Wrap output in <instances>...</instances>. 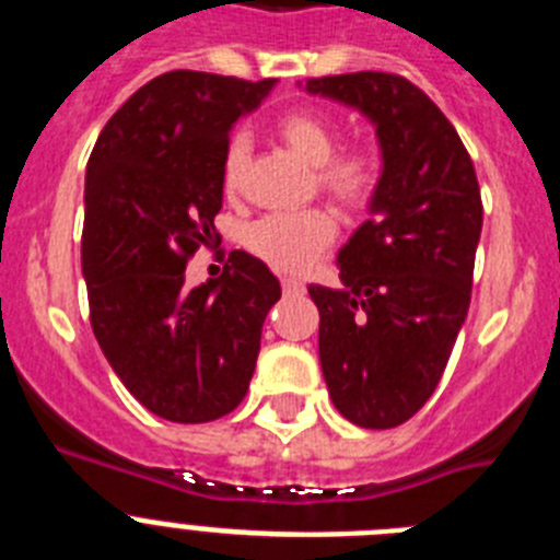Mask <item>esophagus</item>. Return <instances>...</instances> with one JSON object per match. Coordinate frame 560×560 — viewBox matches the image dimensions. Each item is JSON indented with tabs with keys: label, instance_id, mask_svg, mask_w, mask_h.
Returning <instances> with one entry per match:
<instances>
[{
	"label": "esophagus",
	"instance_id": "34e87169",
	"mask_svg": "<svg viewBox=\"0 0 560 560\" xmlns=\"http://www.w3.org/2000/svg\"><path fill=\"white\" fill-rule=\"evenodd\" d=\"M283 291L285 294H300V291H305V285L294 280V277H283Z\"/></svg>",
	"mask_w": 560,
	"mask_h": 560
}]
</instances>
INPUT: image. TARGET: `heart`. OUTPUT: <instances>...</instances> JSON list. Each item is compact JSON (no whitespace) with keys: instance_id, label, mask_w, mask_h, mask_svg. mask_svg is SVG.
Wrapping results in <instances>:
<instances>
[{"instance_id":"obj_1","label":"heart","mask_w":560,"mask_h":560,"mask_svg":"<svg viewBox=\"0 0 560 560\" xmlns=\"http://www.w3.org/2000/svg\"><path fill=\"white\" fill-rule=\"evenodd\" d=\"M277 133L285 145L300 153L308 165H316V185L345 210H364L384 179L381 151L370 142L339 148L341 128L328 112L314 106H296L277 117ZM249 160V137L232 133L221 156V185L235 192ZM336 219L325 207L296 212H271L246 226V246L271 269L296 275L319 260L334 244Z\"/></svg>"}]
</instances>
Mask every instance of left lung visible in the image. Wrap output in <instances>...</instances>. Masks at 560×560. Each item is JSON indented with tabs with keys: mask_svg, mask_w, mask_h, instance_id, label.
<instances>
[{
	"mask_svg": "<svg viewBox=\"0 0 560 560\" xmlns=\"http://www.w3.org/2000/svg\"><path fill=\"white\" fill-rule=\"evenodd\" d=\"M311 95L359 108L384 160L370 215L339 249V289L308 285L319 361L350 423H407L438 389L468 316L482 232L477 173L448 117L407 78H311Z\"/></svg>",
	"mask_w": 560,
	"mask_h": 560,
	"instance_id": "8db88e82",
	"label": "left lung"
}]
</instances>
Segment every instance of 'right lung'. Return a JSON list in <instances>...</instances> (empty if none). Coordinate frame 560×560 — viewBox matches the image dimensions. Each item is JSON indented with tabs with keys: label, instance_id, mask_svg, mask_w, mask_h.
<instances>
[{
	"label": "right lung",
	"instance_id": "add662e5",
	"mask_svg": "<svg viewBox=\"0 0 560 560\" xmlns=\"http://www.w3.org/2000/svg\"><path fill=\"white\" fill-rule=\"evenodd\" d=\"M266 81L173 69L137 89L101 131L86 165L81 264L89 319L128 393L173 423L230 415L249 389L280 280L230 252L219 280L187 289V260L221 244V156Z\"/></svg>",
	"mask_w": 560,
	"mask_h": 560
}]
</instances>
